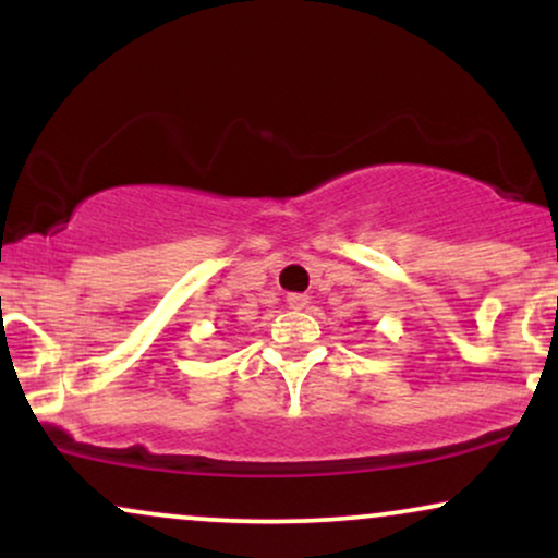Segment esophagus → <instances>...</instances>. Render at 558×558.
<instances>
[{"label":"esophagus","instance_id":"34e87169","mask_svg":"<svg viewBox=\"0 0 558 558\" xmlns=\"http://www.w3.org/2000/svg\"><path fill=\"white\" fill-rule=\"evenodd\" d=\"M286 301L291 310H304V306L310 304V296H306V293H288Z\"/></svg>","mask_w":558,"mask_h":558}]
</instances>
